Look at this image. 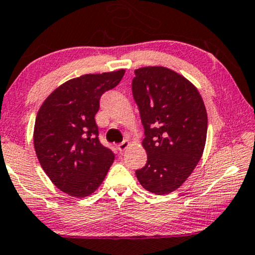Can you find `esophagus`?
Segmentation results:
<instances>
[{
	"label": "esophagus",
	"instance_id": "obj_1",
	"mask_svg": "<svg viewBox=\"0 0 255 255\" xmlns=\"http://www.w3.org/2000/svg\"><path fill=\"white\" fill-rule=\"evenodd\" d=\"M130 142H128V139H124V140H123V142L121 143V144H118V150H119V151H124V150L125 149H128V145H130Z\"/></svg>",
	"mask_w": 255,
	"mask_h": 255
}]
</instances>
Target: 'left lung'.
Masks as SVG:
<instances>
[{
	"label": "left lung",
	"mask_w": 255,
	"mask_h": 255,
	"mask_svg": "<svg viewBox=\"0 0 255 255\" xmlns=\"http://www.w3.org/2000/svg\"><path fill=\"white\" fill-rule=\"evenodd\" d=\"M132 94L147 153L136 176L144 189L165 195L180 188L200 162L207 138L206 106L196 87L163 66L134 70Z\"/></svg>",
	"instance_id": "left-lung-1"
}]
</instances>
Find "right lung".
I'll return each instance as SVG.
<instances>
[{"label": "right lung", "mask_w": 255, "mask_h": 255, "mask_svg": "<svg viewBox=\"0 0 255 255\" xmlns=\"http://www.w3.org/2000/svg\"><path fill=\"white\" fill-rule=\"evenodd\" d=\"M125 70L84 74L66 81L47 97L36 115L34 147L55 187L81 199L103 183L115 153L102 145L94 116L99 99L121 83Z\"/></svg>", "instance_id": "obj_1"}]
</instances>
